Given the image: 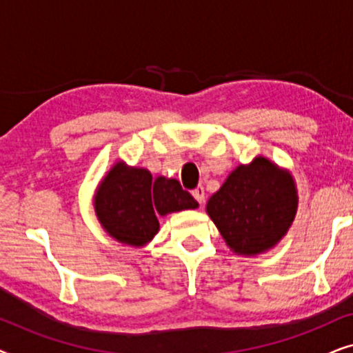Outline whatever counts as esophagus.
Here are the masks:
<instances>
[{
  "label": "esophagus",
  "mask_w": 353,
  "mask_h": 353,
  "mask_svg": "<svg viewBox=\"0 0 353 353\" xmlns=\"http://www.w3.org/2000/svg\"><path fill=\"white\" fill-rule=\"evenodd\" d=\"M192 196H194V199L199 202V204L202 205L204 204V199H205V190L204 186H197L194 191H192Z\"/></svg>",
  "instance_id": "1"
}]
</instances>
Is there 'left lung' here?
Segmentation results:
<instances>
[{
	"instance_id": "1",
	"label": "left lung",
	"mask_w": 353,
	"mask_h": 353,
	"mask_svg": "<svg viewBox=\"0 0 353 353\" xmlns=\"http://www.w3.org/2000/svg\"><path fill=\"white\" fill-rule=\"evenodd\" d=\"M297 186L291 172L268 157L241 163L207 201V214L238 255L268 252L291 228L297 214Z\"/></svg>"
}]
</instances>
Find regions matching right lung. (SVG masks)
Instances as JSON below:
<instances>
[{
    "mask_svg": "<svg viewBox=\"0 0 353 353\" xmlns=\"http://www.w3.org/2000/svg\"><path fill=\"white\" fill-rule=\"evenodd\" d=\"M96 219L120 244L144 248L159 233L157 215L199 207L173 178H152L143 167L117 161L103 176L93 196Z\"/></svg>",
    "mask_w": 353,
    "mask_h": 353,
    "instance_id": "right-lung-1",
    "label": "right lung"
}]
</instances>
